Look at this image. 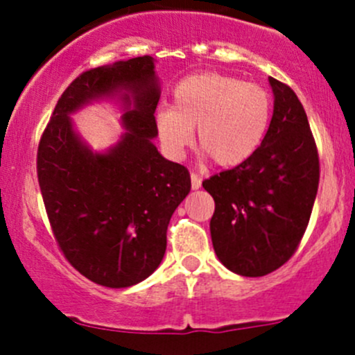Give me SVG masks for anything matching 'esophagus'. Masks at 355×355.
Masks as SVG:
<instances>
[{"instance_id":"34e87169","label":"esophagus","mask_w":355,"mask_h":355,"mask_svg":"<svg viewBox=\"0 0 355 355\" xmlns=\"http://www.w3.org/2000/svg\"><path fill=\"white\" fill-rule=\"evenodd\" d=\"M191 182H192V189H194V191H198V189H200V184H202V178H200V175H198V173H192Z\"/></svg>"}]
</instances>
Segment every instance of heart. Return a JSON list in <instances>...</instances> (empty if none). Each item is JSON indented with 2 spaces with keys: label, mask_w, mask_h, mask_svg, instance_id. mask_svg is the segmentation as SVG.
I'll use <instances>...</instances> for the list:
<instances>
[{
  "label": "heart",
  "mask_w": 355,
  "mask_h": 355,
  "mask_svg": "<svg viewBox=\"0 0 355 355\" xmlns=\"http://www.w3.org/2000/svg\"><path fill=\"white\" fill-rule=\"evenodd\" d=\"M271 99L263 87L220 73L185 77L173 91V110L156 113L161 142L180 157L198 128V146L220 166H237L263 142Z\"/></svg>",
  "instance_id": "obj_1"
}]
</instances>
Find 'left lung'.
Wrapping results in <instances>:
<instances>
[{"label":"left lung","mask_w":355,"mask_h":355,"mask_svg":"<svg viewBox=\"0 0 355 355\" xmlns=\"http://www.w3.org/2000/svg\"><path fill=\"white\" fill-rule=\"evenodd\" d=\"M273 118L244 163L202 182L213 196L211 241L218 259L242 277H264L293 256L320 185V156L295 92L270 77Z\"/></svg>","instance_id":"1"}]
</instances>
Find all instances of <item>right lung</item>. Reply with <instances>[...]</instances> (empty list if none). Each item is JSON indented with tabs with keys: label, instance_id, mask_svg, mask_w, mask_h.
<instances>
[{
	"label": "right lung",
	"instance_id": "add662e5",
	"mask_svg": "<svg viewBox=\"0 0 355 355\" xmlns=\"http://www.w3.org/2000/svg\"><path fill=\"white\" fill-rule=\"evenodd\" d=\"M120 88L135 99L128 132L108 153L92 155L67 114ZM157 101L153 56L91 68L65 89L39 141L37 180L53 235L68 263L103 287H132L159 266L171 214L191 191L187 168L153 144Z\"/></svg>",
	"mask_w": 355,
	"mask_h": 355
}]
</instances>
